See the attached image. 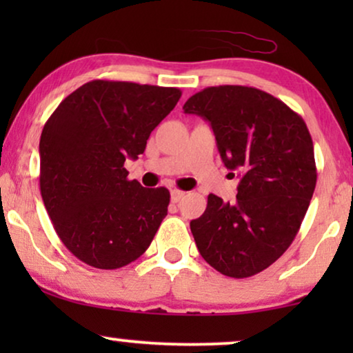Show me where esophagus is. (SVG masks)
Here are the masks:
<instances>
[{
	"label": "esophagus",
	"mask_w": 353,
	"mask_h": 353,
	"mask_svg": "<svg viewBox=\"0 0 353 353\" xmlns=\"http://www.w3.org/2000/svg\"><path fill=\"white\" fill-rule=\"evenodd\" d=\"M183 196H185V192L180 191V190H172L170 191V197H172V202H180L183 199Z\"/></svg>",
	"instance_id": "obj_1"
}]
</instances>
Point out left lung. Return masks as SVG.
Instances as JSON below:
<instances>
[{
    "label": "left lung",
    "instance_id": "8db88e82",
    "mask_svg": "<svg viewBox=\"0 0 353 353\" xmlns=\"http://www.w3.org/2000/svg\"><path fill=\"white\" fill-rule=\"evenodd\" d=\"M183 110L210 123L225 167L241 176L236 202L209 194L190 223L197 249L225 276L257 274L286 252L307 214L316 185L310 132L283 101L250 86H210Z\"/></svg>",
    "mask_w": 353,
    "mask_h": 353
}]
</instances>
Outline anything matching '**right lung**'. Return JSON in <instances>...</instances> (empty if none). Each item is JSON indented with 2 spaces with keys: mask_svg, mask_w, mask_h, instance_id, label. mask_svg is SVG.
I'll return each instance as SVG.
<instances>
[{
  "mask_svg": "<svg viewBox=\"0 0 353 353\" xmlns=\"http://www.w3.org/2000/svg\"><path fill=\"white\" fill-rule=\"evenodd\" d=\"M180 98L178 88L93 80L67 96L45 123L43 202L65 248L90 267L132 263L165 219L167 188L130 181L123 163L144 152L149 134Z\"/></svg>",
  "mask_w": 353,
  "mask_h": 353,
  "instance_id": "obj_1",
  "label": "right lung"
}]
</instances>
